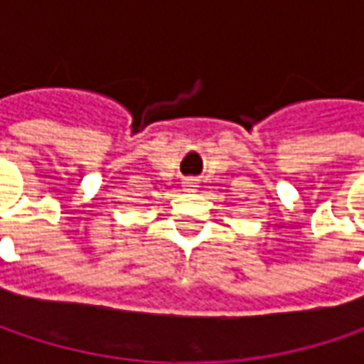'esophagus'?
Instances as JSON below:
<instances>
[{
    "mask_svg": "<svg viewBox=\"0 0 364 364\" xmlns=\"http://www.w3.org/2000/svg\"><path fill=\"white\" fill-rule=\"evenodd\" d=\"M184 188L196 190L198 188V184H196V180H194V178H186V180H184Z\"/></svg>",
    "mask_w": 364,
    "mask_h": 364,
    "instance_id": "obj_1",
    "label": "esophagus"
}]
</instances>
